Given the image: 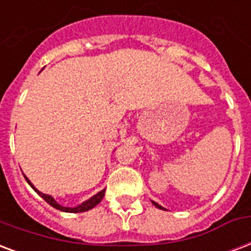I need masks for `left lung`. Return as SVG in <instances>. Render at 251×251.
<instances>
[{
  "mask_svg": "<svg viewBox=\"0 0 251 251\" xmlns=\"http://www.w3.org/2000/svg\"><path fill=\"white\" fill-rule=\"evenodd\" d=\"M152 204H154V205H155L156 208H160V209H163V208H162V206H160V205H158V204H156L155 201H152Z\"/></svg>",
  "mask_w": 251,
  "mask_h": 251,
  "instance_id": "left-lung-1",
  "label": "left lung"
}]
</instances>
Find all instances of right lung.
Returning a JSON list of instances; mask_svg holds the SVG:
<instances>
[{
	"label": "right lung",
	"mask_w": 251,
	"mask_h": 251,
	"mask_svg": "<svg viewBox=\"0 0 251 251\" xmlns=\"http://www.w3.org/2000/svg\"><path fill=\"white\" fill-rule=\"evenodd\" d=\"M25 179L27 180V183L32 187V189L35 191L36 194L39 195L41 198L45 199V201L46 202H49L50 205L53 206V208H56V209L59 210H63V212H68V213H80V212H85V210H89L92 209V208H95L99 202L102 200V198H104V195H105V191H101V192H99L97 195H95L93 198H91L89 200H87V201H84L83 204H80L79 206H75V208H67V206H63L60 205V204H57L56 200L52 198V196H50V195H45V194H42V192H39L38 189L34 187V185L31 184V181L28 180L27 177L25 176Z\"/></svg>",
	"instance_id": "1"
}]
</instances>
